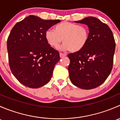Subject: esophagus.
I'll return each mask as SVG.
<instances>
[{"label": "esophagus", "mask_w": 120, "mask_h": 120, "mask_svg": "<svg viewBox=\"0 0 120 120\" xmlns=\"http://www.w3.org/2000/svg\"><path fill=\"white\" fill-rule=\"evenodd\" d=\"M66 54H64V53H60V57L62 58V57H64L66 56Z\"/></svg>", "instance_id": "1"}]
</instances>
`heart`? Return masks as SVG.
<instances>
[{
    "mask_svg": "<svg viewBox=\"0 0 120 120\" xmlns=\"http://www.w3.org/2000/svg\"><path fill=\"white\" fill-rule=\"evenodd\" d=\"M89 37V28L69 22H63L56 25L54 31L47 30L45 38L51 47L57 48L63 42V50H69L71 52H77L83 49Z\"/></svg>",
    "mask_w": 120,
    "mask_h": 120,
    "instance_id": "b5f03b06",
    "label": "heart"
}]
</instances>
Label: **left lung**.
<instances>
[{"label": "left lung", "mask_w": 120, "mask_h": 120, "mask_svg": "<svg viewBox=\"0 0 120 120\" xmlns=\"http://www.w3.org/2000/svg\"><path fill=\"white\" fill-rule=\"evenodd\" d=\"M75 22L88 25L89 37L83 49L68 54L70 80L81 89H94L102 84L112 71L114 38L109 26L95 17H88Z\"/></svg>", "instance_id": "left-lung-1"}]
</instances>
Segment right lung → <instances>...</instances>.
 Here are the masks:
<instances>
[{"label":"right lung","mask_w":120,"mask_h":120,"mask_svg":"<svg viewBox=\"0 0 120 120\" xmlns=\"http://www.w3.org/2000/svg\"><path fill=\"white\" fill-rule=\"evenodd\" d=\"M60 22L29 15L12 28L7 41L8 63L13 74L24 85L38 88L51 79L60 54L48 44L45 32Z\"/></svg>","instance_id":"obj_1"}]
</instances>
